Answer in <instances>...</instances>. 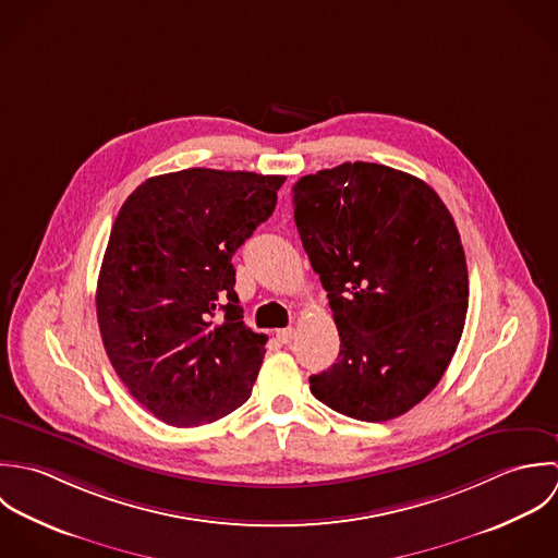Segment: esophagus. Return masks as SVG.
<instances>
[{
	"label": "esophagus",
	"instance_id": "1",
	"mask_svg": "<svg viewBox=\"0 0 558 558\" xmlns=\"http://www.w3.org/2000/svg\"><path fill=\"white\" fill-rule=\"evenodd\" d=\"M293 336H295L293 328H282V330L276 332V338H278L282 344H289V342L293 340Z\"/></svg>",
	"mask_w": 558,
	"mask_h": 558
}]
</instances>
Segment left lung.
<instances>
[{"mask_svg": "<svg viewBox=\"0 0 558 558\" xmlns=\"http://www.w3.org/2000/svg\"><path fill=\"white\" fill-rule=\"evenodd\" d=\"M293 211L340 336L311 392L366 423L405 414L442 379L465 324L452 216L425 181L366 161L302 177Z\"/></svg>", "mask_w": 558, "mask_h": 558, "instance_id": "8db88e82", "label": "left lung"}]
</instances>
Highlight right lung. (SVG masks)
Segmentation results:
<instances>
[{"mask_svg": "<svg viewBox=\"0 0 558 558\" xmlns=\"http://www.w3.org/2000/svg\"><path fill=\"white\" fill-rule=\"evenodd\" d=\"M284 177L190 168L146 179L120 207L97 319L133 399L172 427L243 405L267 336L243 326L232 254L265 222Z\"/></svg>", "mask_w": 558, "mask_h": 558, "instance_id": "obj_1", "label": "right lung"}]
</instances>
